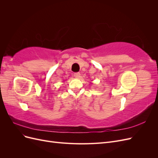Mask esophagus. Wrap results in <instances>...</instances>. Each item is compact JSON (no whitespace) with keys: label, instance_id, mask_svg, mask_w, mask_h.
Returning a JSON list of instances; mask_svg holds the SVG:
<instances>
[{"label":"esophagus","instance_id":"34e87169","mask_svg":"<svg viewBox=\"0 0 158 158\" xmlns=\"http://www.w3.org/2000/svg\"><path fill=\"white\" fill-rule=\"evenodd\" d=\"M74 76L76 78H79L80 77V74L79 73H76L74 74Z\"/></svg>","mask_w":158,"mask_h":158}]
</instances>
